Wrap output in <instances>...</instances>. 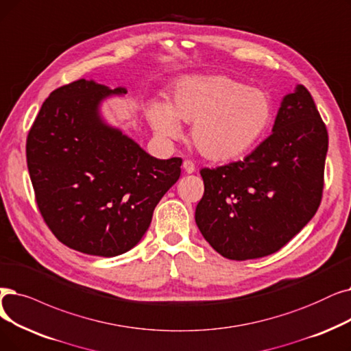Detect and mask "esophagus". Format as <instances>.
<instances>
[{"label": "esophagus", "mask_w": 351, "mask_h": 351, "mask_svg": "<svg viewBox=\"0 0 351 351\" xmlns=\"http://www.w3.org/2000/svg\"><path fill=\"white\" fill-rule=\"evenodd\" d=\"M184 171L186 172V173H193L195 172V165H193V162L192 160H184Z\"/></svg>", "instance_id": "obj_1"}]
</instances>
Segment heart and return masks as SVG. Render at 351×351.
I'll return each instance as SVG.
<instances>
[{
	"label": "heart",
	"instance_id": "1",
	"mask_svg": "<svg viewBox=\"0 0 351 351\" xmlns=\"http://www.w3.org/2000/svg\"><path fill=\"white\" fill-rule=\"evenodd\" d=\"M149 123L167 139L180 134V121L195 123L192 139L201 155L213 162L238 159L260 142L272 119L267 91L226 75H184L172 86L171 104L152 100Z\"/></svg>",
	"mask_w": 351,
	"mask_h": 351
}]
</instances>
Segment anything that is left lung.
Wrapping results in <instances>:
<instances>
[{
	"label": "left lung",
	"instance_id": "left-lung-1",
	"mask_svg": "<svg viewBox=\"0 0 351 351\" xmlns=\"http://www.w3.org/2000/svg\"><path fill=\"white\" fill-rule=\"evenodd\" d=\"M327 149L326 125L310 91L297 84L251 155L201 171L205 193L195 221L209 245L235 261L281 250L319 206Z\"/></svg>",
	"mask_w": 351,
	"mask_h": 351
}]
</instances>
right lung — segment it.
<instances>
[{
	"mask_svg": "<svg viewBox=\"0 0 351 351\" xmlns=\"http://www.w3.org/2000/svg\"><path fill=\"white\" fill-rule=\"evenodd\" d=\"M126 93L91 79L58 87L27 138L41 215L60 242L83 254L110 258L138 245L180 176V158L150 156L103 117V103Z\"/></svg>",
	"mask_w": 351,
	"mask_h": 351,
	"instance_id": "add662e5",
	"label": "right lung"
}]
</instances>
